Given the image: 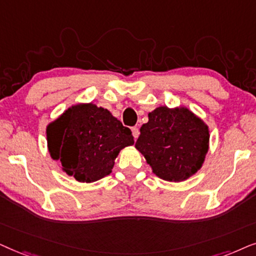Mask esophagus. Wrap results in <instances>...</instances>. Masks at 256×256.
Segmentation results:
<instances>
[{
	"label": "esophagus",
	"mask_w": 256,
	"mask_h": 256,
	"mask_svg": "<svg viewBox=\"0 0 256 256\" xmlns=\"http://www.w3.org/2000/svg\"><path fill=\"white\" fill-rule=\"evenodd\" d=\"M132 136H134V139H137L139 137V130L138 128H132Z\"/></svg>",
	"instance_id": "esophagus-1"
}]
</instances>
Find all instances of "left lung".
Returning a JSON list of instances; mask_svg holds the SVG:
<instances>
[{
  "label": "left lung",
  "instance_id": "obj_1",
  "mask_svg": "<svg viewBox=\"0 0 256 256\" xmlns=\"http://www.w3.org/2000/svg\"><path fill=\"white\" fill-rule=\"evenodd\" d=\"M208 144V126L192 111L159 106L140 128L136 148L156 176L179 182L202 168Z\"/></svg>",
  "mask_w": 256,
  "mask_h": 256
}]
</instances>
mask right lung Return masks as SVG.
Returning a JSON list of instances; mask_svg holds the SVG:
<instances>
[{"instance_id":"right-lung-1","label":"right lung","mask_w":256,"mask_h":256,"mask_svg":"<svg viewBox=\"0 0 256 256\" xmlns=\"http://www.w3.org/2000/svg\"><path fill=\"white\" fill-rule=\"evenodd\" d=\"M51 158L80 182H94L108 176L114 159L126 146L134 144L128 128L106 108L92 103L68 108L46 128Z\"/></svg>"}]
</instances>
